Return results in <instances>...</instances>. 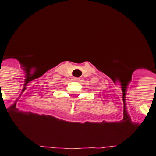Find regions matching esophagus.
Masks as SVG:
<instances>
[{
	"instance_id": "1",
	"label": "esophagus",
	"mask_w": 156,
	"mask_h": 156,
	"mask_svg": "<svg viewBox=\"0 0 156 156\" xmlns=\"http://www.w3.org/2000/svg\"><path fill=\"white\" fill-rule=\"evenodd\" d=\"M73 80L76 81V82H78V81H79V78H73Z\"/></svg>"
}]
</instances>
